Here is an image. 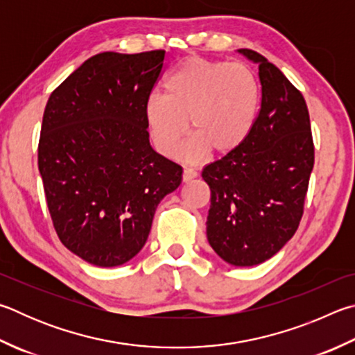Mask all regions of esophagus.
<instances>
[{"instance_id":"1","label":"esophagus","mask_w":355,"mask_h":355,"mask_svg":"<svg viewBox=\"0 0 355 355\" xmlns=\"http://www.w3.org/2000/svg\"><path fill=\"white\" fill-rule=\"evenodd\" d=\"M194 178H197V172L194 169H191V167H184V171H183V182L184 183H189Z\"/></svg>"}]
</instances>
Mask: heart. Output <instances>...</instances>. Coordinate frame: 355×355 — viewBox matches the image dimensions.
I'll use <instances>...</instances> for the list:
<instances>
[{
  "instance_id": "heart-1",
  "label": "heart",
  "mask_w": 355,
  "mask_h": 355,
  "mask_svg": "<svg viewBox=\"0 0 355 355\" xmlns=\"http://www.w3.org/2000/svg\"><path fill=\"white\" fill-rule=\"evenodd\" d=\"M166 96L152 94L144 116L153 146L166 157L178 152L188 132L194 135L186 155L202 159L212 150L228 155L248 139L259 112V85L242 63L191 57L172 71Z\"/></svg>"
}]
</instances>
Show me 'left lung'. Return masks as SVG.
Segmentation results:
<instances>
[{
    "label": "left lung",
    "mask_w": 355,
    "mask_h": 355,
    "mask_svg": "<svg viewBox=\"0 0 355 355\" xmlns=\"http://www.w3.org/2000/svg\"><path fill=\"white\" fill-rule=\"evenodd\" d=\"M237 53L259 67L261 108L239 149L203 167L211 189L206 236L225 262H266L292 239L313 169L306 101L287 77L251 49Z\"/></svg>",
    "instance_id": "1"
}]
</instances>
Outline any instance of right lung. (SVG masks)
<instances>
[{
  "label": "right lung",
  "mask_w": 355,
  "mask_h": 355,
  "mask_svg": "<svg viewBox=\"0 0 355 355\" xmlns=\"http://www.w3.org/2000/svg\"><path fill=\"white\" fill-rule=\"evenodd\" d=\"M164 60L163 49L96 54L44 108L38 171L49 214L62 243L93 266L137 256L158 203L182 183V166L152 149L144 116Z\"/></svg>",
  "instance_id": "add662e5"
}]
</instances>
